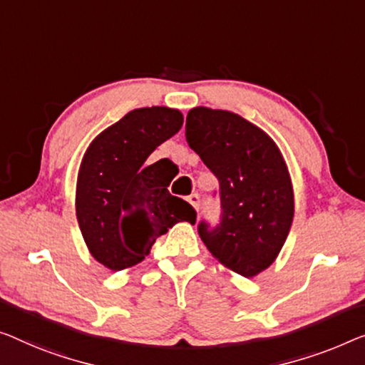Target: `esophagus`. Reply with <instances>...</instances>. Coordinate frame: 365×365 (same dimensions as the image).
Wrapping results in <instances>:
<instances>
[{
	"label": "esophagus",
	"instance_id": "obj_1",
	"mask_svg": "<svg viewBox=\"0 0 365 365\" xmlns=\"http://www.w3.org/2000/svg\"><path fill=\"white\" fill-rule=\"evenodd\" d=\"M188 201H190V205L193 206L195 210H200V203H201V198H200V195L198 193H193V195H190L188 197Z\"/></svg>",
	"mask_w": 365,
	"mask_h": 365
}]
</instances>
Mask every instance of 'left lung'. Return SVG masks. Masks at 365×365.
Listing matches in <instances>:
<instances>
[{"label": "left lung", "instance_id": "8db88e82", "mask_svg": "<svg viewBox=\"0 0 365 365\" xmlns=\"http://www.w3.org/2000/svg\"><path fill=\"white\" fill-rule=\"evenodd\" d=\"M185 135L220 182L221 222L201 221V241L227 269L259 275L284 247L295 213L284 155L262 129L225 110H190Z\"/></svg>", "mask_w": 365, "mask_h": 365}]
</instances>
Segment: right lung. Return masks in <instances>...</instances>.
Wrapping results in <instances>:
<instances>
[{
  "instance_id": "obj_1",
  "label": "right lung",
  "mask_w": 365,
  "mask_h": 365,
  "mask_svg": "<svg viewBox=\"0 0 365 365\" xmlns=\"http://www.w3.org/2000/svg\"><path fill=\"white\" fill-rule=\"evenodd\" d=\"M182 124L178 110L138 108L98 134L81 159L78 226L90 254L110 270L139 264L168 227L197 221L192 205L168 193L170 180L157 170V162L145 165Z\"/></svg>"
}]
</instances>
